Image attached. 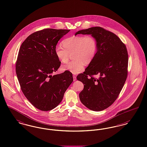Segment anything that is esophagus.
<instances>
[{"label":"esophagus","mask_w":147,"mask_h":147,"mask_svg":"<svg viewBox=\"0 0 147 147\" xmlns=\"http://www.w3.org/2000/svg\"><path fill=\"white\" fill-rule=\"evenodd\" d=\"M73 80H74V81H76V76H74V75H73Z\"/></svg>","instance_id":"1"}]
</instances>
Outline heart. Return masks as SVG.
Wrapping results in <instances>:
<instances>
[{
    "instance_id": "obj_1",
    "label": "heart",
    "mask_w": 147,
    "mask_h": 147,
    "mask_svg": "<svg viewBox=\"0 0 147 147\" xmlns=\"http://www.w3.org/2000/svg\"><path fill=\"white\" fill-rule=\"evenodd\" d=\"M63 47H55V54L62 63H67L73 54L74 60L62 66V69L78 74L84 69V63L88 65L94 59L98 49V43L92 35H74L62 41Z\"/></svg>"
}]
</instances>
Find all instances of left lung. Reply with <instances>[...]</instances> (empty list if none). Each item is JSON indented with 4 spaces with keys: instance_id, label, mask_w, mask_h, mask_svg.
I'll return each instance as SVG.
<instances>
[{
    "instance_id": "8db88e82",
    "label": "left lung",
    "mask_w": 147,
    "mask_h": 147,
    "mask_svg": "<svg viewBox=\"0 0 147 147\" xmlns=\"http://www.w3.org/2000/svg\"><path fill=\"white\" fill-rule=\"evenodd\" d=\"M91 34L98 43L97 54L83 73L76 76L84 84L79 94L82 104L101 111L111 106L120 94L127 76L128 53L125 45L114 33L100 27L77 32ZM98 75L96 78L94 75Z\"/></svg>"
}]
</instances>
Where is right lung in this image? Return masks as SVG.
I'll return each instance as SVG.
<instances>
[{"instance_id":"1","label":"right lung","mask_w":147,"mask_h":147,"mask_svg":"<svg viewBox=\"0 0 147 147\" xmlns=\"http://www.w3.org/2000/svg\"><path fill=\"white\" fill-rule=\"evenodd\" d=\"M69 30L47 28L35 32L20 48L16 73L21 89L31 104L42 111L58 106L73 81L69 71L53 75L61 65L55 47Z\"/></svg>"}]
</instances>
